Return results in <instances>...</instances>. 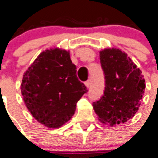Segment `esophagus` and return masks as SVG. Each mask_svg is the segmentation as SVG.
I'll return each mask as SVG.
<instances>
[{
    "instance_id": "34e87169",
    "label": "esophagus",
    "mask_w": 158,
    "mask_h": 158,
    "mask_svg": "<svg viewBox=\"0 0 158 158\" xmlns=\"http://www.w3.org/2000/svg\"><path fill=\"white\" fill-rule=\"evenodd\" d=\"M85 85H86V87H87V88H89V87H90V85H91V80L90 79H88V80H87V81L85 82Z\"/></svg>"
}]
</instances>
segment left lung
<instances>
[{
    "instance_id": "1",
    "label": "left lung",
    "mask_w": 158,
    "mask_h": 158,
    "mask_svg": "<svg viewBox=\"0 0 158 158\" xmlns=\"http://www.w3.org/2000/svg\"><path fill=\"white\" fill-rule=\"evenodd\" d=\"M106 88L93 109L100 121L110 127L124 123L138 111L145 88L141 70L127 54L118 48L100 52Z\"/></svg>"
}]
</instances>
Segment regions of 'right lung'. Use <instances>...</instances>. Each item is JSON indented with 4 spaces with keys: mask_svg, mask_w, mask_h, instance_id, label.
<instances>
[{
    "mask_svg": "<svg viewBox=\"0 0 158 158\" xmlns=\"http://www.w3.org/2000/svg\"><path fill=\"white\" fill-rule=\"evenodd\" d=\"M69 51L49 48L24 73L21 92L29 112L48 128H58L75 114L76 103L88 92L76 75Z\"/></svg>",
    "mask_w": 158,
    "mask_h": 158,
    "instance_id": "add662e5",
    "label": "right lung"
}]
</instances>
